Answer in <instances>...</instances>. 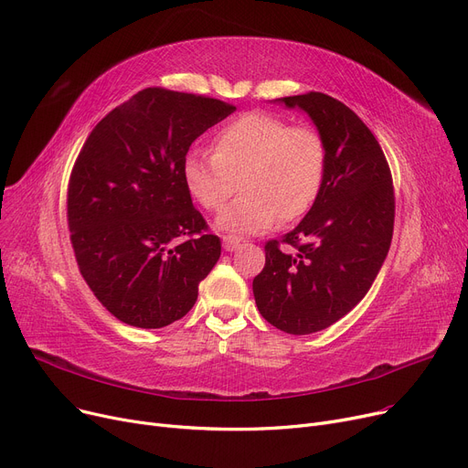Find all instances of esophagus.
<instances>
[{"label": "esophagus", "mask_w": 468, "mask_h": 468, "mask_svg": "<svg viewBox=\"0 0 468 468\" xmlns=\"http://www.w3.org/2000/svg\"><path fill=\"white\" fill-rule=\"evenodd\" d=\"M224 249L228 250V252H233V250H237L240 244H242V240L239 239V237H235V235H224Z\"/></svg>", "instance_id": "34e87169"}]
</instances>
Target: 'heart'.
Wrapping results in <instances>:
<instances>
[{
	"instance_id": "heart-1",
	"label": "heart",
	"mask_w": 468,
	"mask_h": 468,
	"mask_svg": "<svg viewBox=\"0 0 468 468\" xmlns=\"http://www.w3.org/2000/svg\"><path fill=\"white\" fill-rule=\"evenodd\" d=\"M326 142L311 125L250 112L229 121L214 136V154L193 150L182 165L189 193L207 210H219V228L258 233L303 216L323 187Z\"/></svg>"
}]
</instances>
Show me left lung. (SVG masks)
I'll use <instances>...</instances> for the list:
<instances>
[{"instance_id":"8db88e82","label":"left lung","mask_w":468,"mask_h":468,"mask_svg":"<svg viewBox=\"0 0 468 468\" xmlns=\"http://www.w3.org/2000/svg\"><path fill=\"white\" fill-rule=\"evenodd\" d=\"M279 101L309 113L326 142V172L298 228L265 242L252 290L269 324L305 335L337 323L370 290L390 247L395 187L379 142L346 104L314 90Z\"/></svg>"}]
</instances>
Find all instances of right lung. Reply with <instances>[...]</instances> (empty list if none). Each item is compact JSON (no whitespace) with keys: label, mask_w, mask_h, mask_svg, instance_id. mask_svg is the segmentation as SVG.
I'll list each match as a JSON object with an SVG mask.
<instances>
[{"label":"right lung","mask_w":468,"mask_h":468,"mask_svg":"<svg viewBox=\"0 0 468 468\" xmlns=\"http://www.w3.org/2000/svg\"><path fill=\"white\" fill-rule=\"evenodd\" d=\"M235 106L147 87L112 110L73 163L66 214L80 273L121 323L163 328L197 302L221 254L193 207L182 165Z\"/></svg>","instance_id":"right-lung-1"}]
</instances>
